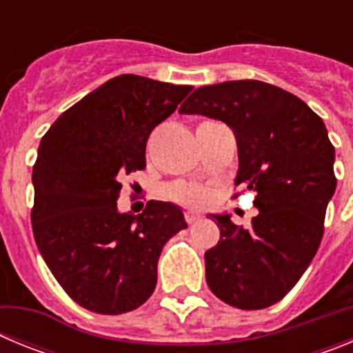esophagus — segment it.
<instances>
[{
  "label": "esophagus",
  "mask_w": 353,
  "mask_h": 353,
  "mask_svg": "<svg viewBox=\"0 0 353 353\" xmlns=\"http://www.w3.org/2000/svg\"><path fill=\"white\" fill-rule=\"evenodd\" d=\"M199 219H201V215L196 214V212H192V210H187V212H185V221H187V223H189V224L198 223Z\"/></svg>",
  "instance_id": "1"
}]
</instances>
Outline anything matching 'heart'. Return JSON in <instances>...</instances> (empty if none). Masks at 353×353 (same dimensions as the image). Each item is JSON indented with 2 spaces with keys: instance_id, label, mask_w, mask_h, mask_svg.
Here are the masks:
<instances>
[{
  "instance_id": "heart-1",
  "label": "heart",
  "mask_w": 353,
  "mask_h": 353,
  "mask_svg": "<svg viewBox=\"0 0 353 353\" xmlns=\"http://www.w3.org/2000/svg\"><path fill=\"white\" fill-rule=\"evenodd\" d=\"M171 199L179 201L183 205H191V207H203L210 201V189L199 183H174L168 191Z\"/></svg>"
}]
</instances>
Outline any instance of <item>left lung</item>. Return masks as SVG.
Wrapping results in <instances>:
<instances>
[{"mask_svg": "<svg viewBox=\"0 0 353 353\" xmlns=\"http://www.w3.org/2000/svg\"><path fill=\"white\" fill-rule=\"evenodd\" d=\"M180 113L232 127L235 185L254 191L260 210L249 230L230 215H212L221 240L205 252L208 288L239 310L269 307L297 285L322 242L336 191L334 146L322 118L293 93L254 79L201 86Z\"/></svg>", "mask_w": 353, "mask_h": 353, "instance_id": "obj_1", "label": "left lung"}]
</instances>
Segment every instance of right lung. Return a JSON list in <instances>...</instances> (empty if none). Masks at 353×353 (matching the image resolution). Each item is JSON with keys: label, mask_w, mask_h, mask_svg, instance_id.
<instances>
[{"label": "right lung", "mask_w": 353, "mask_h": 353, "mask_svg": "<svg viewBox=\"0 0 353 353\" xmlns=\"http://www.w3.org/2000/svg\"><path fill=\"white\" fill-rule=\"evenodd\" d=\"M192 86L123 74L67 109L43 134L33 166L37 248L68 297L99 314L138 310L157 285V261L187 223L148 201L120 214L121 180L145 170L146 141Z\"/></svg>", "instance_id": "add662e5"}]
</instances>
